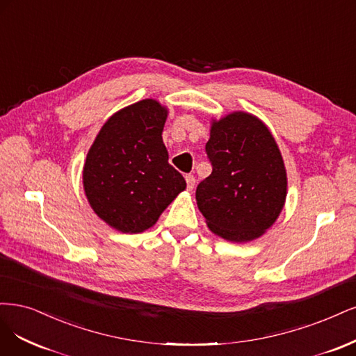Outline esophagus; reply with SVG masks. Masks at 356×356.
<instances>
[{
  "instance_id": "esophagus-1",
  "label": "esophagus",
  "mask_w": 356,
  "mask_h": 356,
  "mask_svg": "<svg viewBox=\"0 0 356 356\" xmlns=\"http://www.w3.org/2000/svg\"><path fill=\"white\" fill-rule=\"evenodd\" d=\"M185 179H186L188 189H189V191H192V189H193V186H195V176H193V175H186V176H185Z\"/></svg>"
}]
</instances>
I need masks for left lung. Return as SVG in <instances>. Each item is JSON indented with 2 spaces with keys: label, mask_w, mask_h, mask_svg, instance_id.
Segmentation results:
<instances>
[{
  "label": "left lung",
  "mask_w": 356,
  "mask_h": 356,
  "mask_svg": "<svg viewBox=\"0 0 356 356\" xmlns=\"http://www.w3.org/2000/svg\"><path fill=\"white\" fill-rule=\"evenodd\" d=\"M205 154L213 171L195 197L209 227L234 243L259 238L286 197L285 167L270 131L250 113H231L213 122Z\"/></svg>",
  "instance_id": "left-lung-1"
}]
</instances>
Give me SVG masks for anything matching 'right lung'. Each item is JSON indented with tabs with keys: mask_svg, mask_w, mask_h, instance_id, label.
I'll return each instance as SVG.
<instances>
[{
	"mask_svg": "<svg viewBox=\"0 0 356 356\" xmlns=\"http://www.w3.org/2000/svg\"><path fill=\"white\" fill-rule=\"evenodd\" d=\"M167 111L145 99L105 122L90 147L83 171L91 209L112 227L137 234L151 227L186 188L168 163L163 142Z\"/></svg>",
	"mask_w": 356,
	"mask_h": 356,
	"instance_id": "obj_1",
	"label": "right lung"
}]
</instances>
